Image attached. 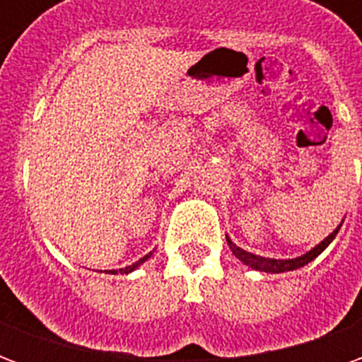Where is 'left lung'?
I'll list each match as a JSON object with an SVG mask.
<instances>
[{"label":"left lung","instance_id":"left-lung-1","mask_svg":"<svg viewBox=\"0 0 362 362\" xmlns=\"http://www.w3.org/2000/svg\"><path fill=\"white\" fill-rule=\"evenodd\" d=\"M341 227V225H339ZM339 227L335 228L332 235L324 238L322 243L316 246V248H312L310 252H306L304 256H298L295 259H273V258H262V256H256V254H252V252H246L243 248H238L230 238L227 236V243H228V248L233 250L236 258L244 262L246 266L252 267V269H258V272H266V273H283V272H293V269H298V267L306 266L308 262H312L314 258H318L322 252L326 250L329 243L334 240L335 235L339 233Z\"/></svg>","mask_w":362,"mask_h":362}]
</instances>
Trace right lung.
<instances>
[{"label":"right lung","instance_id":"right-lung-1","mask_svg":"<svg viewBox=\"0 0 362 362\" xmlns=\"http://www.w3.org/2000/svg\"><path fill=\"white\" fill-rule=\"evenodd\" d=\"M151 254H153V252H149L147 256H143L141 259H137V262H135V264H132V266H127V267H124V269H119V273H132L134 269H137V267L141 266L143 262H147V259L151 258ZM106 273H112V275H114V273H118V269H106Z\"/></svg>","mask_w":362,"mask_h":362}]
</instances>
